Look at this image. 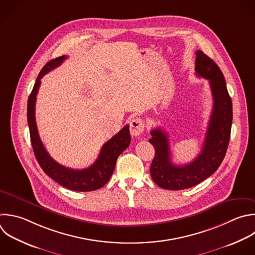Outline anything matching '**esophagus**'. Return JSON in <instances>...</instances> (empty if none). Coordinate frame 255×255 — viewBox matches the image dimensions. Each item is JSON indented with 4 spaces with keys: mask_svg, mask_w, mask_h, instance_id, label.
I'll return each mask as SVG.
<instances>
[{
    "mask_svg": "<svg viewBox=\"0 0 255 255\" xmlns=\"http://www.w3.org/2000/svg\"><path fill=\"white\" fill-rule=\"evenodd\" d=\"M129 130L133 136L140 135L144 130V122L139 118L132 120L129 125Z\"/></svg>",
    "mask_w": 255,
    "mask_h": 255,
    "instance_id": "34e87169",
    "label": "esophagus"
}]
</instances>
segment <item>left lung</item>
Instances as JSON below:
<instances>
[{
	"label": "left lung",
	"mask_w": 255,
	"mask_h": 255,
	"mask_svg": "<svg viewBox=\"0 0 255 255\" xmlns=\"http://www.w3.org/2000/svg\"><path fill=\"white\" fill-rule=\"evenodd\" d=\"M195 75L209 82L213 109L200 153L191 162L175 165L170 159L166 133L155 128L150 131L149 142L155 149L149 171L152 180L160 187L170 190L189 188L203 181L219 167L230 139L232 103L226 83L218 66L203 52L195 53Z\"/></svg>",
	"instance_id": "obj_1"
}]
</instances>
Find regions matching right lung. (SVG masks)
Returning a JSON list of instances; mask_svg holds the SVG:
<instances>
[{
    "mask_svg": "<svg viewBox=\"0 0 255 255\" xmlns=\"http://www.w3.org/2000/svg\"><path fill=\"white\" fill-rule=\"evenodd\" d=\"M66 56L59 57L48 62L41 70L33 91L28 100V125L30 128L31 142L35 156L43 170L62 186L75 191H93L103 187L111 178L119 155L130 143L129 126H126L115 136L108 140L102 147L97 160L89 167L84 169H73L66 167L54 160L45 148L36 124L35 106L37 94L41 85V79L50 71L59 67Z\"/></svg>",
    "mask_w": 255,
    "mask_h": 255,
    "instance_id": "obj_1",
    "label": "right lung"
}]
</instances>
